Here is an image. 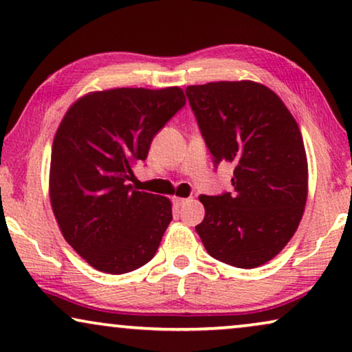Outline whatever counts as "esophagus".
Segmentation results:
<instances>
[{"label": "esophagus", "mask_w": 352, "mask_h": 352, "mask_svg": "<svg viewBox=\"0 0 352 352\" xmlns=\"http://www.w3.org/2000/svg\"><path fill=\"white\" fill-rule=\"evenodd\" d=\"M187 201H189V199H182V197H173V204H175L176 206L186 205Z\"/></svg>", "instance_id": "obj_1"}]
</instances>
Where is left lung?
Instances as JSON below:
<instances>
[{
	"mask_svg": "<svg viewBox=\"0 0 352 352\" xmlns=\"http://www.w3.org/2000/svg\"><path fill=\"white\" fill-rule=\"evenodd\" d=\"M201 136L219 163L234 165L232 192L200 195L195 226L210 256L252 269L271 261L296 232L307 199V158L282 99L254 81L187 86Z\"/></svg>",
	"mask_w": 352,
	"mask_h": 352,
	"instance_id": "1",
	"label": "left lung"
}]
</instances>
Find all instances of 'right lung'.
I'll return each instance as SVG.
<instances>
[{
	"mask_svg": "<svg viewBox=\"0 0 352 352\" xmlns=\"http://www.w3.org/2000/svg\"><path fill=\"white\" fill-rule=\"evenodd\" d=\"M184 104L177 86L115 88L83 96L62 118L51 152V206L64 239L98 271L126 274L155 256L171 201L128 181Z\"/></svg>",
	"mask_w": 352,
	"mask_h": 352,
	"instance_id": "1",
	"label": "right lung"
}]
</instances>
